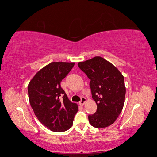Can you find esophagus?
Returning a JSON list of instances; mask_svg holds the SVG:
<instances>
[{
    "label": "esophagus",
    "mask_w": 157,
    "mask_h": 157,
    "mask_svg": "<svg viewBox=\"0 0 157 157\" xmlns=\"http://www.w3.org/2000/svg\"><path fill=\"white\" fill-rule=\"evenodd\" d=\"M86 99L83 97V98H81V100H80V101L79 102V104H80V105L82 106V105H84V103H85V102H86Z\"/></svg>",
    "instance_id": "esophagus-1"
}]
</instances>
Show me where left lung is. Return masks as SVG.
Masks as SVG:
<instances>
[{
    "mask_svg": "<svg viewBox=\"0 0 157 157\" xmlns=\"http://www.w3.org/2000/svg\"><path fill=\"white\" fill-rule=\"evenodd\" d=\"M78 66L90 79L92 98L97 104L96 112L88 115L90 124L97 128L111 125L124 106V77L112 63L99 56L79 62Z\"/></svg>",
    "mask_w": 157,
    "mask_h": 157,
    "instance_id": "left-lung-1",
    "label": "left lung"
}]
</instances>
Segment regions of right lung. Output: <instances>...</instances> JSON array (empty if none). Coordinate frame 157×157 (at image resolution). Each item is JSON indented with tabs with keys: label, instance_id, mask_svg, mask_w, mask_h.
I'll use <instances>...</instances> for the list:
<instances>
[{
	"label": "right lung",
	"instance_id": "1",
	"mask_svg": "<svg viewBox=\"0 0 157 157\" xmlns=\"http://www.w3.org/2000/svg\"><path fill=\"white\" fill-rule=\"evenodd\" d=\"M75 63L52 62L40 69L28 85L35 115L51 131L62 132L72 126L78 105L71 102L60 83Z\"/></svg>",
	"mask_w": 157,
	"mask_h": 157
}]
</instances>
